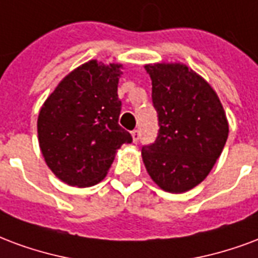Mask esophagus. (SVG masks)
Wrapping results in <instances>:
<instances>
[{
  "label": "esophagus",
  "mask_w": 258,
  "mask_h": 258,
  "mask_svg": "<svg viewBox=\"0 0 258 258\" xmlns=\"http://www.w3.org/2000/svg\"><path fill=\"white\" fill-rule=\"evenodd\" d=\"M131 137H133V141H134V144H137L139 139V131L138 130H134V131H131Z\"/></svg>",
  "instance_id": "esophagus-1"
}]
</instances>
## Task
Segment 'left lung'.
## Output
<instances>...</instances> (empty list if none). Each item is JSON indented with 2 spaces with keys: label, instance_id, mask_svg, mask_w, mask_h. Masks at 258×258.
<instances>
[{
  "label": "left lung",
  "instance_id": "8db88e82",
  "mask_svg": "<svg viewBox=\"0 0 258 258\" xmlns=\"http://www.w3.org/2000/svg\"><path fill=\"white\" fill-rule=\"evenodd\" d=\"M158 135L142 148L146 171L158 187L184 192L208 176L228 138V121L216 91L187 66L148 64Z\"/></svg>",
  "mask_w": 258,
  "mask_h": 258
}]
</instances>
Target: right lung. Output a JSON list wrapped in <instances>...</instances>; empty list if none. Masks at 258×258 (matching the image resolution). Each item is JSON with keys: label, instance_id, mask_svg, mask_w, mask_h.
Returning a JSON list of instances; mask_svg holds the SVG:
<instances>
[{"label": "right lung", "instance_id": "add662e5", "mask_svg": "<svg viewBox=\"0 0 258 258\" xmlns=\"http://www.w3.org/2000/svg\"><path fill=\"white\" fill-rule=\"evenodd\" d=\"M121 64H82L58 83L38 116V141L47 167L70 186L101 182L123 144L133 137L119 125Z\"/></svg>", "mask_w": 258, "mask_h": 258}]
</instances>
